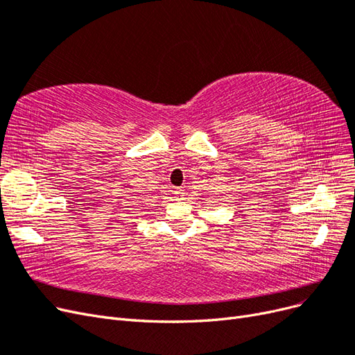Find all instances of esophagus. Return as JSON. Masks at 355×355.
I'll use <instances>...</instances> for the list:
<instances>
[{
	"label": "esophagus",
	"instance_id": "obj_1",
	"mask_svg": "<svg viewBox=\"0 0 355 355\" xmlns=\"http://www.w3.org/2000/svg\"><path fill=\"white\" fill-rule=\"evenodd\" d=\"M175 194H176V198H178V200H182V197H184V189L178 188V189L175 191Z\"/></svg>",
	"mask_w": 355,
	"mask_h": 355
}]
</instances>
